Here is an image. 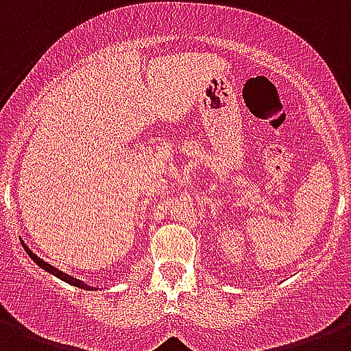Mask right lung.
Returning <instances> with one entry per match:
<instances>
[{
    "instance_id": "1",
    "label": "right lung",
    "mask_w": 351,
    "mask_h": 351,
    "mask_svg": "<svg viewBox=\"0 0 351 351\" xmlns=\"http://www.w3.org/2000/svg\"><path fill=\"white\" fill-rule=\"evenodd\" d=\"M21 245H23L25 252H27V254H29L30 259H32L34 263H36V265L39 266V268H43L45 271H49V274H52V276L58 277V279H61V281L69 282V285H72V287H75V288H81V290H97L96 287H90V285H86V282H83V281H81V279H77V277L69 276V274H66V271H61L60 268H56V266L49 265V263H47V261H43V259H41V257H38V255L34 254V252L30 250L29 246L25 245L23 241H21Z\"/></svg>"
}]
</instances>
